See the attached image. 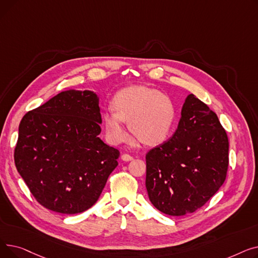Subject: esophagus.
<instances>
[{
    "instance_id": "1",
    "label": "esophagus",
    "mask_w": 258,
    "mask_h": 258,
    "mask_svg": "<svg viewBox=\"0 0 258 258\" xmlns=\"http://www.w3.org/2000/svg\"><path fill=\"white\" fill-rule=\"evenodd\" d=\"M134 158L131 156V155H127V154H124L121 156V160L124 161V162H128V161H132Z\"/></svg>"
}]
</instances>
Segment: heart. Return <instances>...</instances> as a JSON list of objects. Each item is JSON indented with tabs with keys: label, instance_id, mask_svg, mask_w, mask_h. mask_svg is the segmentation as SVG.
Masks as SVG:
<instances>
[{
	"label": "heart",
	"instance_id": "heart-1",
	"mask_svg": "<svg viewBox=\"0 0 258 258\" xmlns=\"http://www.w3.org/2000/svg\"><path fill=\"white\" fill-rule=\"evenodd\" d=\"M112 110L101 114L107 140L119 144L126 138L123 122L141 143H163L172 131L177 110L173 101L158 90L144 87L122 89L112 99Z\"/></svg>",
	"mask_w": 258,
	"mask_h": 258
}]
</instances>
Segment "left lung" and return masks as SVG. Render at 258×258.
<instances>
[{
  "instance_id": "left-lung-1",
  "label": "left lung",
  "mask_w": 258,
  "mask_h": 258,
  "mask_svg": "<svg viewBox=\"0 0 258 258\" xmlns=\"http://www.w3.org/2000/svg\"><path fill=\"white\" fill-rule=\"evenodd\" d=\"M228 152L218 116L189 94L172 137L146 154L145 186L152 204L172 216L205 205L226 180Z\"/></svg>"
}]
</instances>
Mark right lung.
I'll list each match as a JSON object with an SVG mask.
<instances>
[{"label": "right lung", "mask_w": 258, "mask_h": 258, "mask_svg": "<svg viewBox=\"0 0 258 258\" xmlns=\"http://www.w3.org/2000/svg\"><path fill=\"white\" fill-rule=\"evenodd\" d=\"M101 122L88 90L63 91L23 117L15 163L40 205L75 214L97 202L120 155L98 137Z\"/></svg>", "instance_id": "add662e5"}]
</instances>
